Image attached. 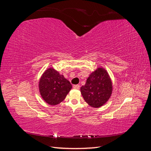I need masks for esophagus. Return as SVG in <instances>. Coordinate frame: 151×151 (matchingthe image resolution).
Returning <instances> with one entry per match:
<instances>
[{"instance_id": "esophagus-1", "label": "esophagus", "mask_w": 151, "mask_h": 151, "mask_svg": "<svg viewBox=\"0 0 151 151\" xmlns=\"http://www.w3.org/2000/svg\"><path fill=\"white\" fill-rule=\"evenodd\" d=\"M73 88L75 89H79V88H80V86H79V84L74 85V86H73Z\"/></svg>"}]
</instances>
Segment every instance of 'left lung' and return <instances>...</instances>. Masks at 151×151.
Listing matches in <instances>:
<instances>
[{
	"mask_svg": "<svg viewBox=\"0 0 151 151\" xmlns=\"http://www.w3.org/2000/svg\"><path fill=\"white\" fill-rule=\"evenodd\" d=\"M112 83L106 70L99 67L87 79L81 88L85 101L91 106L99 108L107 102L112 93Z\"/></svg>",
	"mask_w": 151,
	"mask_h": 151,
	"instance_id": "8db88e82",
	"label": "left lung"
}]
</instances>
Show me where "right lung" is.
Wrapping results in <instances>:
<instances>
[{"instance_id":"right-lung-1","label":"right lung","mask_w":151,"mask_h":151,"mask_svg":"<svg viewBox=\"0 0 151 151\" xmlns=\"http://www.w3.org/2000/svg\"><path fill=\"white\" fill-rule=\"evenodd\" d=\"M72 88L70 82L53 68L45 70L39 82L40 94L50 105L63 101Z\"/></svg>"}]
</instances>
